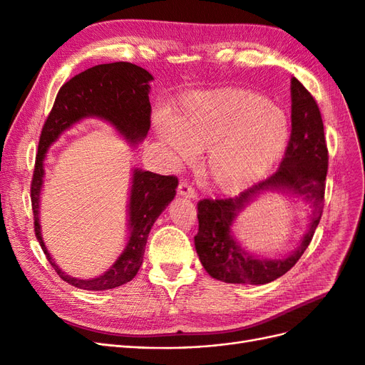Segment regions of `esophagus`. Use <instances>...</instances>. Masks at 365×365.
<instances>
[{"label": "esophagus", "mask_w": 365, "mask_h": 365, "mask_svg": "<svg viewBox=\"0 0 365 365\" xmlns=\"http://www.w3.org/2000/svg\"><path fill=\"white\" fill-rule=\"evenodd\" d=\"M178 193H180L181 196L192 197V199H195V197L197 196V193H196V190L193 188V185H192L190 182H187V181H181V182L178 184Z\"/></svg>", "instance_id": "34e87169"}]
</instances>
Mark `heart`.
Instances as JSON below:
<instances>
[{
  "instance_id": "heart-1",
  "label": "heart",
  "mask_w": 365,
  "mask_h": 365,
  "mask_svg": "<svg viewBox=\"0 0 365 365\" xmlns=\"http://www.w3.org/2000/svg\"><path fill=\"white\" fill-rule=\"evenodd\" d=\"M157 134L178 161H190L193 149H208L204 160L208 180L223 192H242L281 158L290 123L264 96L223 89L185 98L173 122L157 119Z\"/></svg>"
}]
</instances>
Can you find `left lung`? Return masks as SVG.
Instances as JSON below:
<instances>
[{"label": "left lung", "instance_id": "left-lung-1", "mask_svg": "<svg viewBox=\"0 0 365 365\" xmlns=\"http://www.w3.org/2000/svg\"><path fill=\"white\" fill-rule=\"evenodd\" d=\"M328 146L320 108L297 78H292V135L279 169L235 197H205L197 202L199 230L195 246L204 269L228 284H267L290 270L304 255L322 219L324 205ZM282 190L304 195L312 202L310 230L301 246L285 259L267 260L247 255L230 235V225L257 192Z\"/></svg>", "mask_w": 365, "mask_h": 365}]
</instances>
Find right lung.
I'll return each mask as SVG.
<instances>
[{
  "label": "right lung",
  "mask_w": 365,
  "mask_h": 365,
  "mask_svg": "<svg viewBox=\"0 0 365 365\" xmlns=\"http://www.w3.org/2000/svg\"><path fill=\"white\" fill-rule=\"evenodd\" d=\"M153 75L128 61L107 63L86 69L60 87L54 106L43 123L31 180V208L34 234L43 254L60 278L81 290H110L130 282L139 272L148 235L170 200L175 197L178 178L135 169L130 196V240L123 254L99 278L77 279L63 273L49 257L39 226V193L43 178L46 149L75 122L87 116L108 120L131 143L140 142L150 127L149 81Z\"/></svg>",
  "instance_id": "obj_1"
}]
</instances>
